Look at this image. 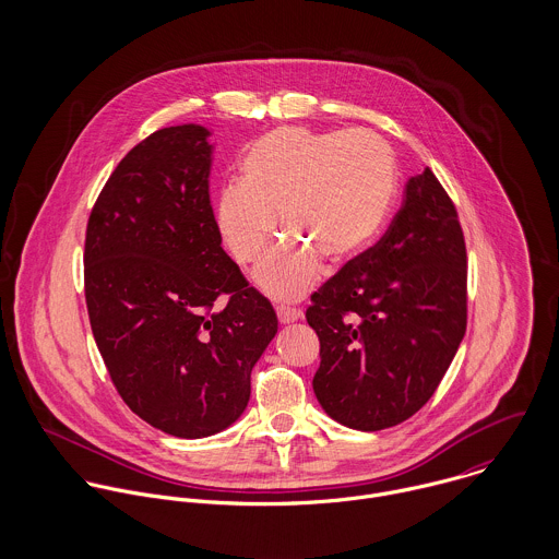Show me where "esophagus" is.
<instances>
[{
  "label": "esophagus",
  "mask_w": 559,
  "mask_h": 559,
  "mask_svg": "<svg viewBox=\"0 0 559 559\" xmlns=\"http://www.w3.org/2000/svg\"><path fill=\"white\" fill-rule=\"evenodd\" d=\"M304 317V312L301 310H297V308H288V306H280L277 308V319L282 324H290V322H295V320H299Z\"/></svg>",
  "instance_id": "esophagus-1"
}]
</instances>
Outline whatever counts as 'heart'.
I'll use <instances>...</instances> for the list:
<instances>
[{"mask_svg":"<svg viewBox=\"0 0 559 559\" xmlns=\"http://www.w3.org/2000/svg\"><path fill=\"white\" fill-rule=\"evenodd\" d=\"M394 182L392 151L370 131L280 127L242 155L239 185L217 195L215 226L245 266L266 249L277 215L288 239L255 266L253 280L275 299H297L319 280V258L344 264L372 240Z\"/></svg>","mask_w":559,"mask_h":559,"instance_id":"heart-1","label":"heart"}]
</instances>
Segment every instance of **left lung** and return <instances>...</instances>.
Segmentation results:
<instances>
[{
    "instance_id": "8db88e82",
    "label": "left lung",
    "mask_w": 559,
    "mask_h": 559,
    "mask_svg": "<svg viewBox=\"0 0 559 559\" xmlns=\"http://www.w3.org/2000/svg\"><path fill=\"white\" fill-rule=\"evenodd\" d=\"M320 340L314 394L335 421L383 430L417 413L467 329V249L459 213L426 167L374 247L346 262L306 312Z\"/></svg>"
}]
</instances>
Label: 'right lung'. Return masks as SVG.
I'll use <instances>...</instances> for the list:
<instances>
[{
    "mask_svg": "<svg viewBox=\"0 0 559 559\" xmlns=\"http://www.w3.org/2000/svg\"><path fill=\"white\" fill-rule=\"evenodd\" d=\"M209 135L180 124L140 142L105 182L83 251L87 317L118 394L180 439L239 419L277 333L273 306L222 247ZM222 294L229 306L213 311Z\"/></svg>",
    "mask_w": 559,
    "mask_h": 559,
    "instance_id": "right-lung-1",
    "label": "right lung"
}]
</instances>
